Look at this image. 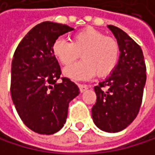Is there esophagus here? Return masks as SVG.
Returning a JSON list of instances; mask_svg holds the SVG:
<instances>
[{
	"mask_svg": "<svg viewBox=\"0 0 155 155\" xmlns=\"http://www.w3.org/2000/svg\"><path fill=\"white\" fill-rule=\"evenodd\" d=\"M78 87L80 88V91L81 92H84L85 90H87L88 88L87 85H85V84H78Z\"/></svg>",
	"mask_w": 155,
	"mask_h": 155,
	"instance_id": "esophagus-1",
	"label": "esophagus"
}]
</instances>
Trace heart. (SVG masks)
I'll return each instance as SVG.
<instances>
[{
  "instance_id": "heart-1",
  "label": "heart",
  "mask_w": 155,
  "mask_h": 155,
  "mask_svg": "<svg viewBox=\"0 0 155 155\" xmlns=\"http://www.w3.org/2000/svg\"><path fill=\"white\" fill-rule=\"evenodd\" d=\"M52 52L65 66L74 62L81 54L83 60L66 68L64 74L72 80H87L96 72L98 76L104 77L114 71L119 61L120 46L115 38L93 28H85L73 35L71 42L56 39Z\"/></svg>"
}]
</instances>
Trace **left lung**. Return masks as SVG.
<instances>
[{
  "instance_id": "1",
  "label": "left lung",
  "mask_w": 155,
  "mask_h": 155,
  "mask_svg": "<svg viewBox=\"0 0 155 155\" xmlns=\"http://www.w3.org/2000/svg\"><path fill=\"white\" fill-rule=\"evenodd\" d=\"M119 43L120 58L114 71L94 87L96 104L92 119L98 128L108 133L124 130L136 119L146 84V65L140 46L120 28L107 26Z\"/></svg>"
}]
</instances>
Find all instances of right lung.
I'll return each mask as SVG.
<instances>
[{
	"label": "right lung",
	"instance_id": "add662e5",
	"mask_svg": "<svg viewBox=\"0 0 155 155\" xmlns=\"http://www.w3.org/2000/svg\"><path fill=\"white\" fill-rule=\"evenodd\" d=\"M73 28L51 21L35 25L17 47L11 66V97L23 123L40 135H52L66 123L68 104L79 87L68 78L58 83L61 68L54 41Z\"/></svg>",
	"mask_w": 155,
	"mask_h": 155
}]
</instances>
